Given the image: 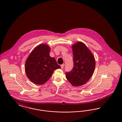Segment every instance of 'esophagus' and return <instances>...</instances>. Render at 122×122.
Segmentation results:
<instances>
[{"instance_id":"34e87169","label":"esophagus","mask_w":122,"mask_h":122,"mask_svg":"<svg viewBox=\"0 0 122 122\" xmlns=\"http://www.w3.org/2000/svg\"><path fill=\"white\" fill-rule=\"evenodd\" d=\"M64 67V64H62V65H61V68H63Z\"/></svg>"}]
</instances>
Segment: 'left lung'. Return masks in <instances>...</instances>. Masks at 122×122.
<instances>
[{"mask_svg": "<svg viewBox=\"0 0 122 122\" xmlns=\"http://www.w3.org/2000/svg\"><path fill=\"white\" fill-rule=\"evenodd\" d=\"M73 67L66 72V77L74 86L86 83L91 78L95 67V60L91 52L84 44L78 42L72 46Z\"/></svg>", "mask_w": 122, "mask_h": 122, "instance_id": "1", "label": "left lung"}]
</instances>
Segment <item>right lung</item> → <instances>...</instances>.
Segmentation results:
<instances>
[{"instance_id":"right-lung-1","label":"right lung","mask_w":122,"mask_h":122,"mask_svg":"<svg viewBox=\"0 0 122 122\" xmlns=\"http://www.w3.org/2000/svg\"><path fill=\"white\" fill-rule=\"evenodd\" d=\"M50 50L48 45L40 44L32 51L26 61V75L36 84L46 83L52 76L54 70L61 68L55 59L49 56Z\"/></svg>"}]
</instances>
